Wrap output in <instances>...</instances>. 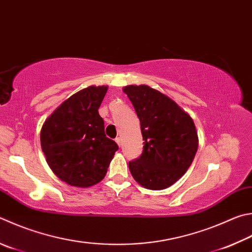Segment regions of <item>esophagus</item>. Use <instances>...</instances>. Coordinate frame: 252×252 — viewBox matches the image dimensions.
Wrapping results in <instances>:
<instances>
[{
  "label": "esophagus",
  "instance_id": "esophagus-1",
  "mask_svg": "<svg viewBox=\"0 0 252 252\" xmlns=\"http://www.w3.org/2000/svg\"><path fill=\"white\" fill-rule=\"evenodd\" d=\"M116 142H117V144H118L119 146H121L122 142H121V139H120V138H117V139H116Z\"/></svg>",
  "mask_w": 252,
  "mask_h": 252
}]
</instances>
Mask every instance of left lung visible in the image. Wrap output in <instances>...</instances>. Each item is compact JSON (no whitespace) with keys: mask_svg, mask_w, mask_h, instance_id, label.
Segmentation results:
<instances>
[{"mask_svg":"<svg viewBox=\"0 0 252 252\" xmlns=\"http://www.w3.org/2000/svg\"><path fill=\"white\" fill-rule=\"evenodd\" d=\"M140 119L143 152L129 162L134 180L144 189L161 190L189 170L198 149L193 119L166 94L146 85L123 87Z\"/></svg>","mask_w":252,"mask_h":252,"instance_id":"8db88e82","label":"left lung"}]
</instances>
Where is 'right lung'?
Here are the masks:
<instances>
[{"label": "right lung", "instance_id": "1", "mask_svg": "<svg viewBox=\"0 0 252 252\" xmlns=\"http://www.w3.org/2000/svg\"><path fill=\"white\" fill-rule=\"evenodd\" d=\"M107 90L108 86H89L72 94L40 130V145L50 170L70 186L98 184L119 149L106 136L98 112Z\"/></svg>", "mask_w": 252, "mask_h": 252}]
</instances>
